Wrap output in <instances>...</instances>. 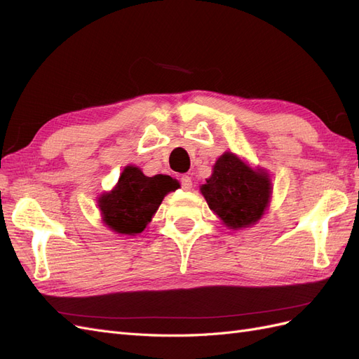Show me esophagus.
Returning a JSON list of instances; mask_svg holds the SVG:
<instances>
[{
  "label": "esophagus",
  "instance_id": "1",
  "mask_svg": "<svg viewBox=\"0 0 359 359\" xmlns=\"http://www.w3.org/2000/svg\"><path fill=\"white\" fill-rule=\"evenodd\" d=\"M181 186L184 190H190L193 187V181L189 175H182L181 177Z\"/></svg>",
  "mask_w": 359,
  "mask_h": 359
}]
</instances>
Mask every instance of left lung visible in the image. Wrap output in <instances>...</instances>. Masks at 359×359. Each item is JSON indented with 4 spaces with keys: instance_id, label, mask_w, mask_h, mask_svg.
<instances>
[{
    "instance_id": "left-lung-1",
    "label": "left lung",
    "mask_w": 359,
    "mask_h": 359,
    "mask_svg": "<svg viewBox=\"0 0 359 359\" xmlns=\"http://www.w3.org/2000/svg\"><path fill=\"white\" fill-rule=\"evenodd\" d=\"M210 210L227 229L255 226L266 212L273 198V182L266 169L252 168L241 157L226 151L201 186Z\"/></svg>"
}]
</instances>
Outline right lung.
Listing matches in <instances>:
<instances>
[{
	"mask_svg": "<svg viewBox=\"0 0 359 359\" xmlns=\"http://www.w3.org/2000/svg\"><path fill=\"white\" fill-rule=\"evenodd\" d=\"M178 187L180 182L169 175L160 173L147 177L137 166L128 165L123 169L115 187L97 199L102 222L118 235L142 233L161 201Z\"/></svg>",
	"mask_w": 359,
	"mask_h": 359,
	"instance_id": "add662e5",
	"label": "right lung"
}]
</instances>
